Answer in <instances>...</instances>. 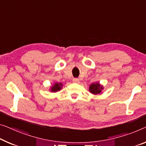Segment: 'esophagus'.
<instances>
[{
    "instance_id": "34e87169",
    "label": "esophagus",
    "mask_w": 146,
    "mask_h": 146,
    "mask_svg": "<svg viewBox=\"0 0 146 146\" xmlns=\"http://www.w3.org/2000/svg\"><path fill=\"white\" fill-rule=\"evenodd\" d=\"M72 82L74 83H77V84H78V83L80 82V80H79V79H78V78H74Z\"/></svg>"
}]
</instances>
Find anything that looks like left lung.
Instances as JSON below:
<instances>
[{
	"label": "left lung",
	"instance_id": "obj_1",
	"mask_svg": "<svg viewBox=\"0 0 146 146\" xmlns=\"http://www.w3.org/2000/svg\"><path fill=\"white\" fill-rule=\"evenodd\" d=\"M104 89V87L100 85L98 82L93 83L89 86V92L93 95H98V94L102 93V91Z\"/></svg>",
	"mask_w": 146,
	"mask_h": 146
}]
</instances>
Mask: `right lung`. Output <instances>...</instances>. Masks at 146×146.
Here are the masks:
<instances>
[{
	"instance_id": "1",
	"label": "right lung",
	"mask_w": 146,
	"mask_h": 146,
	"mask_svg": "<svg viewBox=\"0 0 146 146\" xmlns=\"http://www.w3.org/2000/svg\"><path fill=\"white\" fill-rule=\"evenodd\" d=\"M62 87V84L61 83H55L52 86H51L50 91L51 92H53V93H56V92L59 91Z\"/></svg>"
}]
</instances>
